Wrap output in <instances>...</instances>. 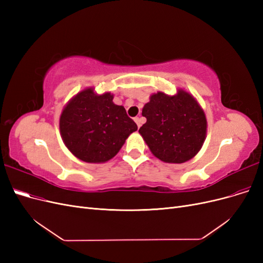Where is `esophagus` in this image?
Returning <instances> with one entry per match:
<instances>
[{
    "instance_id": "esophagus-1",
    "label": "esophagus",
    "mask_w": 263,
    "mask_h": 263,
    "mask_svg": "<svg viewBox=\"0 0 263 263\" xmlns=\"http://www.w3.org/2000/svg\"><path fill=\"white\" fill-rule=\"evenodd\" d=\"M134 121H135V123L137 124L138 128H139V127L141 126V118H139V117H135V118H134Z\"/></svg>"
}]
</instances>
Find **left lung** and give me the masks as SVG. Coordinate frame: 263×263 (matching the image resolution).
Returning <instances> with one entry per match:
<instances>
[{"instance_id": "1", "label": "left lung", "mask_w": 263, "mask_h": 263, "mask_svg": "<svg viewBox=\"0 0 263 263\" xmlns=\"http://www.w3.org/2000/svg\"><path fill=\"white\" fill-rule=\"evenodd\" d=\"M147 122L139 128L155 157L168 163H183L192 159L206 138L208 122L204 110L190 93L176 95L158 92L142 108Z\"/></svg>"}]
</instances>
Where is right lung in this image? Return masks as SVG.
<instances>
[{
  "mask_svg": "<svg viewBox=\"0 0 263 263\" xmlns=\"http://www.w3.org/2000/svg\"><path fill=\"white\" fill-rule=\"evenodd\" d=\"M59 127L66 147L89 163L110 160L129 135L137 130L124 106L113 103V94L99 95L92 87L68 102L60 115Z\"/></svg>",
  "mask_w": 263,
  "mask_h": 263,
  "instance_id": "obj_1",
  "label": "right lung"
}]
</instances>
